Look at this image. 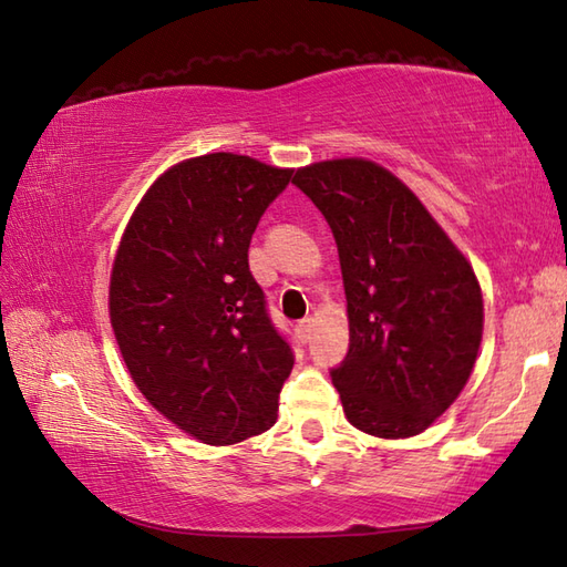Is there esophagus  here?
Here are the masks:
<instances>
[{
    "mask_svg": "<svg viewBox=\"0 0 567 567\" xmlns=\"http://www.w3.org/2000/svg\"><path fill=\"white\" fill-rule=\"evenodd\" d=\"M311 328H313V320L311 318H306V320H301V323L296 326V333H298V338L303 340V343H306L308 338H311Z\"/></svg>",
    "mask_w": 567,
    "mask_h": 567,
    "instance_id": "obj_1",
    "label": "esophagus"
}]
</instances>
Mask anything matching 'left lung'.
Wrapping results in <instances>:
<instances>
[{
  "mask_svg": "<svg viewBox=\"0 0 567 567\" xmlns=\"http://www.w3.org/2000/svg\"><path fill=\"white\" fill-rule=\"evenodd\" d=\"M293 185L323 212L338 244L350 348L336 390L355 430L422 434L462 394L484 336V296L422 199L365 157L298 167Z\"/></svg>",
  "mask_w": 567,
  "mask_h": 567,
  "instance_id": "8db88e82",
  "label": "left lung"
}]
</instances>
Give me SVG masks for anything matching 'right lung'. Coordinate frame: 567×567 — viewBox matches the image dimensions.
<instances>
[{
	"label": "right lung",
	"mask_w": 567,
	"mask_h": 567,
	"mask_svg": "<svg viewBox=\"0 0 567 567\" xmlns=\"http://www.w3.org/2000/svg\"><path fill=\"white\" fill-rule=\"evenodd\" d=\"M249 155L167 167L117 244L109 316L135 388L177 430L229 446L271 430L293 352L266 316L249 241L291 179Z\"/></svg>",
	"instance_id": "1"
}]
</instances>
